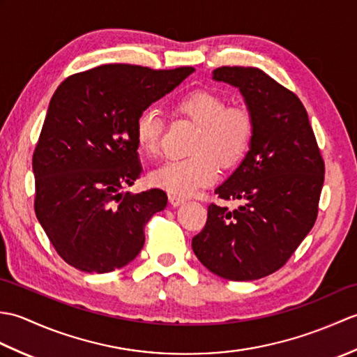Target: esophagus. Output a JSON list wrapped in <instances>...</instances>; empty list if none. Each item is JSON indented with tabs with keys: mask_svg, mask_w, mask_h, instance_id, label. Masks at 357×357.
Listing matches in <instances>:
<instances>
[{
	"mask_svg": "<svg viewBox=\"0 0 357 357\" xmlns=\"http://www.w3.org/2000/svg\"><path fill=\"white\" fill-rule=\"evenodd\" d=\"M169 201H170V204H172L173 207H179V206H183V204L185 202L184 198H181V196H174V195L169 196Z\"/></svg>",
	"mask_w": 357,
	"mask_h": 357,
	"instance_id": "1",
	"label": "esophagus"
}]
</instances>
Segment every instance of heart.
I'll list each match as a JSON object with an SVG mask.
<instances>
[{
    "instance_id": "b5f03b06",
    "label": "heart",
    "mask_w": 357,
    "mask_h": 357,
    "mask_svg": "<svg viewBox=\"0 0 357 357\" xmlns=\"http://www.w3.org/2000/svg\"><path fill=\"white\" fill-rule=\"evenodd\" d=\"M227 105L225 98L207 89L190 90L178 98L174 110L198 126L192 156L172 159L151 170V185L174 196H190L215 183L218 165L229 170L242 161L253 139V118L245 109ZM161 132L162 121L155 109H144L135 119V139L146 155L156 153Z\"/></svg>"
}]
</instances>
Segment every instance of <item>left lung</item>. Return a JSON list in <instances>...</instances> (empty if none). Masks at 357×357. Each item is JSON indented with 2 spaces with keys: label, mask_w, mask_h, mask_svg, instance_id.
Segmentation results:
<instances>
[{
  "label": "left lung",
  "mask_w": 357,
  "mask_h": 357,
  "mask_svg": "<svg viewBox=\"0 0 357 357\" xmlns=\"http://www.w3.org/2000/svg\"><path fill=\"white\" fill-rule=\"evenodd\" d=\"M213 79L239 90L255 132L238 169L215 190L241 206H208L192 248L215 275L255 280L282 267L313 229L324 161L307 110L290 90L256 67H219Z\"/></svg>",
  "instance_id": "1"
}]
</instances>
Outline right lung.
I'll return each instance as SVG.
<instances>
[{"instance_id":"right-lung-1","label":"right lung","mask_w":357,"mask_h":357,"mask_svg":"<svg viewBox=\"0 0 357 357\" xmlns=\"http://www.w3.org/2000/svg\"><path fill=\"white\" fill-rule=\"evenodd\" d=\"M193 72L107 64L72 75L53 93L32 159L35 213L72 267L109 273L141 252L144 225L167 195L121 192L142 172L135 119Z\"/></svg>"}]
</instances>
